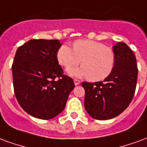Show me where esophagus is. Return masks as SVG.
Returning a JSON list of instances; mask_svg holds the SVG:
<instances>
[{"instance_id": "1", "label": "esophagus", "mask_w": 147, "mask_h": 147, "mask_svg": "<svg viewBox=\"0 0 147 147\" xmlns=\"http://www.w3.org/2000/svg\"><path fill=\"white\" fill-rule=\"evenodd\" d=\"M74 81L75 85H78V84L81 83V81H80V80H78V79H74Z\"/></svg>"}]
</instances>
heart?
<instances>
[{"label":"heart","instance_id":"b5f03b06","mask_svg":"<svg viewBox=\"0 0 147 147\" xmlns=\"http://www.w3.org/2000/svg\"><path fill=\"white\" fill-rule=\"evenodd\" d=\"M57 59L60 65L68 69L78 66L79 69H69L73 76H88L89 80L100 81L108 78L115 66V53L113 49L92 40H78L74 49L63 45L57 51Z\"/></svg>","mask_w":147,"mask_h":147}]
</instances>
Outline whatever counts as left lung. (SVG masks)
I'll use <instances>...</instances> for the list:
<instances>
[{
    "label": "left lung",
    "mask_w": 147,
    "mask_h": 147,
    "mask_svg": "<svg viewBox=\"0 0 147 147\" xmlns=\"http://www.w3.org/2000/svg\"><path fill=\"white\" fill-rule=\"evenodd\" d=\"M115 66L103 81L82 82L85 91L84 108L93 118L108 120L128 107L136 92L138 77L136 58L125 43L113 46Z\"/></svg>",
    "instance_id": "1"
}]
</instances>
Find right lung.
I'll use <instances>...</instances> for the list:
<instances>
[{"label": "right lung", "instance_id": "1", "mask_svg": "<svg viewBox=\"0 0 147 147\" xmlns=\"http://www.w3.org/2000/svg\"><path fill=\"white\" fill-rule=\"evenodd\" d=\"M58 40L33 39L17 49L12 63L15 96L31 116L49 120L60 113L74 88L59 65Z\"/></svg>", "mask_w": 147, "mask_h": 147}]
</instances>
